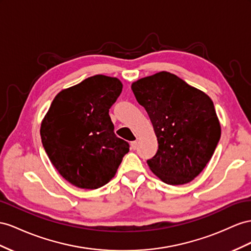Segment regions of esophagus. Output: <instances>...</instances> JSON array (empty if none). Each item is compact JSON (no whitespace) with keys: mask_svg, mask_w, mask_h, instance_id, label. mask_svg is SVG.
Wrapping results in <instances>:
<instances>
[{"mask_svg":"<svg viewBox=\"0 0 251 251\" xmlns=\"http://www.w3.org/2000/svg\"><path fill=\"white\" fill-rule=\"evenodd\" d=\"M130 145H131V149H132V150H137L138 142H137V141H132V142L130 143Z\"/></svg>","mask_w":251,"mask_h":251,"instance_id":"obj_1","label":"esophagus"}]
</instances>
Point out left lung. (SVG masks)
Returning <instances> with one entry per match:
<instances>
[{
    "mask_svg": "<svg viewBox=\"0 0 251 251\" xmlns=\"http://www.w3.org/2000/svg\"><path fill=\"white\" fill-rule=\"evenodd\" d=\"M131 89L158 140L156 155L147 160L150 169L168 184L192 181L210 161L221 139L213 101L169 72L141 78Z\"/></svg>",
    "mask_w": 251,
    "mask_h": 251,
    "instance_id": "1",
    "label": "left lung"
}]
</instances>
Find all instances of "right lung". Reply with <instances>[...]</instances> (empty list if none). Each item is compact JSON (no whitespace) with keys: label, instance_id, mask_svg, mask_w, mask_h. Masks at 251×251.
<instances>
[{"label":"right lung","instance_id":"right-lung-1","mask_svg":"<svg viewBox=\"0 0 251 251\" xmlns=\"http://www.w3.org/2000/svg\"><path fill=\"white\" fill-rule=\"evenodd\" d=\"M123 85L95 75L56 95L41 124V141L50 162L67 181L99 189L114 177L129 144L115 136L109 109Z\"/></svg>","mask_w":251,"mask_h":251}]
</instances>
